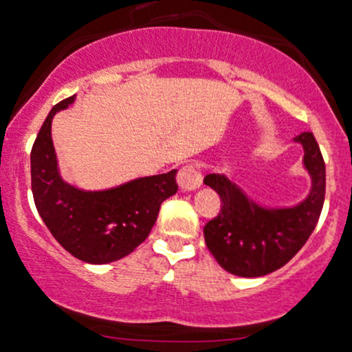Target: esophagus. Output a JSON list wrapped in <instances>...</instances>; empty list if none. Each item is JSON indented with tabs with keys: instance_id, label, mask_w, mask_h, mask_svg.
Masks as SVG:
<instances>
[{
	"instance_id": "34e87169",
	"label": "esophagus",
	"mask_w": 352,
	"mask_h": 352,
	"mask_svg": "<svg viewBox=\"0 0 352 352\" xmlns=\"http://www.w3.org/2000/svg\"><path fill=\"white\" fill-rule=\"evenodd\" d=\"M177 184H179L181 191H186V193L198 190L201 184V175L200 171H198L197 166H183V168L179 169V173H177Z\"/></svg>"
}]
</instances>
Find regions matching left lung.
Instances as JSON below:
<instances>
[{
    "instance_id": "8db88e82",
    "label": "left lung",
    "mask_w": 352,
    "mask_h": 352,
    "mask_svg": "<svg viewBox=\"0 0 352 352\" xmlns=\"http://www.w3.org/2000/svg\"><path fill=\"white\" fill-rule=\"evenodd\" d=\"M303 149L310 191L296 205L266 206L249 197L226 175H208L203 183L222 201V210L203 229L208 251L230 274L257 278L285 266L309 241L325 197V164L314 133L293 139Z\"/></svg>"
}]
</instances>
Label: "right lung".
I'll return each instance as SVG.
<instances>
[{
	"label": "right lung",
	"mask_w": 352,
	"mask_h": 352,
	"mask_svg": "<svg viewBox=\"0 0 352 352\" xmlns=\"http://www.w3.org/2000/svg\"><path fill=\"white\" fill-rule=\"evenodd\" d=\"M66 98L50 110L30 154L32 193L37 212L57 242L78 259L107 264L129 256L147 239L161 203L177 191V169L130 179L107 190H82L59 171L52 118L74 103Z\"/></svg>",
	"instance_id": "1"
}]
</instances>
